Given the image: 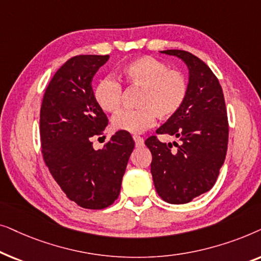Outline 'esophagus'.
Returning a JSON list of instances; mask_svg holds the SVG:
<instances>
[{
	"instance_id": "obj_1",
	"label": "esophagus",
	"mask_w": 261,
	"mask_h": 261,
	"mask_svg": "<svg viewBox=\"0 0 261 261\" xmlns=\"http://www.w3.org/2000/svg\"><path fill=\"white\" fill-rule=\"evenodd\" d=\"M133 139H134V141H135V145H137V147H141V146H144V139H142L141 137L134 135Z\"/></svg>"
}]
</instances>
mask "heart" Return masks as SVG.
Instances as JSON below:
<instances>
[{
  "mask_svg": "<svg viewBox=\"0 0 261 261\" xmlns=\"http://www.w3.org/2000/svg\"><path fill=\"white\" fill-rule=\"evenodd\" d=\"M120 78L128 88L140 89L137 109H124L112 119L114 130L138 134L153 126L155 117L169 120L183 107L189 82L183 71L151 56H142L124 64ZM94 97L103 112L114 113L122 103V85L113 77H105L95 87Z\"/></svg>",
  "mask_w": 261,
  "mask_h": 261,
  "instance_id": "b5f03b06",
  "label": "heart"
}]
</instances>
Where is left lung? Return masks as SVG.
<instances>
[{
    "label": "left lung",
    "instance_id": "obj_1",
    "mask_svg": "<svg viewBox=\"0 0 261 261\" xmlns=\"http://www.w3.org/2000/svg\"><path fill=\"white\" fill-rule=\"evenodd\" d=\"M163 53L183 59L190 71L183 107L156 129L178 142L165 144L152 135L145 145L152 153L151 173L164 201L183 204L209 191L216 183L228 147V116L222 88L206 64L188 51Z\"/></svg>",
    "mask_w": 261,
    "mask_h": 261
}]
</instances>
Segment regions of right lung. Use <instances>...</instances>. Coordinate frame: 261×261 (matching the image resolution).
I'll return each mask as SVG.
<instances>
[{
	"instance_id": "obj_1",
	"label": "right lung",
	"mask_w": 261,
	"mask_h": 261,
	"mask_svg": "<svg viewBox=\"0 0 261 261\" xmlns=\"http://www.w3.org/2000/svg\"><path fill=\"white\" fill-rule=\"evenodd\" d=\"M109 56L81 55L58 69L40 108L41 153L49 173L66 197L85 209H105L119 197L134 140L116 132L95 151L108 117L95 101L91 81Z\"/></svg>"
}]
</instances>
